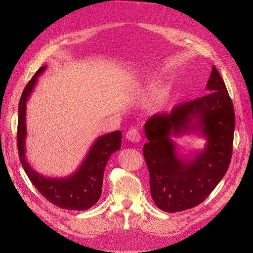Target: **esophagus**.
I'll use <instances>...</instances> for the list:
<instances>
[{
    "label": "esophagus",
    "instance_id": "esophagus-1",
    "mask_svg": "<svg viewBox=\"0 0 253 253\" xmlns=\"http://www.w3.org/2000/svg\"><path fill=\"white\" fill-rule=\"evenodd\" d=\"M126 138L129 141H132L134 143H137V142L140 141L141 136H140V133L137 131L136 128H132V129H129V131L126 133Z\"/></svg>",
    "mask_w": 253,
    "mask_h": 253
}]
</instances>
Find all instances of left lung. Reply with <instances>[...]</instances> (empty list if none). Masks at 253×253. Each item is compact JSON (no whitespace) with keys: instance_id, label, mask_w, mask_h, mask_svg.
I'll list each match as a JSON object with an SVG mask.
<instances>
[{"instance_id":"1","label":"left lung","mask_w":253,"mask_h":253,"mask_svg":"<svg viewBox=\"0 0 253 253\" xmlns=\"http://www.w3.org/2000/svg\"><path fill=\"white\" fill-rule=\"evenodd\" d=\"M208 95L179 104L170 114H156L144 125L149 140L143 156L150 173L151 195L166 212H179L203 203L223 179L232 155L233 103L225 82L212 66ZM204 136L203 150L186 157L173 140L185 134Z\"/></svg>"}]
</instances>
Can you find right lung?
<instances>
[{
  "label": "right lung",
  "instance_id": "right-lung-1",
  "mask_svg": "<svg viewBox=\"0 0 253 253\" xmlns=\"http://www.w3.org/2000/svg\"><path fill=\"white\" fill-rule=\"evenodd\" d=\"M40 67L23 90L19 102L18 151L22 167L37 190L62 209L87 210L101 196L105 166L113 153L121 148V132L116 131L99 136L91 145L80 167L65 177H46L29 165L26 159V102L38 82V77L46 70Z\"/></svg>",
  "mask_w": 253,
  "mask_h": 253
}]
</instances>
